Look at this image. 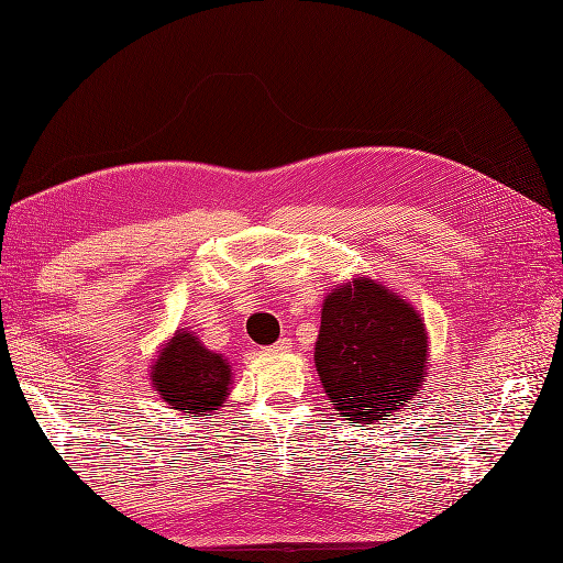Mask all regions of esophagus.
I'll use <instances>...</instances> for the list:
<instances>
[{"instance_id": "34e87169", "label": "esophagus", "mask_w": 563, "mask_h": 563, "mask_svg": "<svg viewBox=\"0 0 563 563\" xmlns=\"http://www.w3.org/2000/svg\"><path fill=\"white\" fill-rule=\"evenodd\" d=\"M290 344H294V342H290L288 338H282L273 349H275V352H288V349H290Z\"/></svg>"}]
</instances>
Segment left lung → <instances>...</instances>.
I'll return each mask as SVG.
<instances>
[{
  "instance_id": "1",
  "label": "left lung",
  "mask_w": 563,
  "mask_h": 563,
  "mask_svg": "<svg viewBox=\"0 0 563 563\" xmlns=\"http://www.w3.org/2000/svg\"><path fill=\"white\" fill-rule=\"evenodd\" d=\"M429 331L419 309L373 277L323 298L314 365L333 410L349 423H377L410 410L429 375Z\"/></svg>"
}]
</instances>
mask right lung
<instances>
[{"mask_svg":"<svg viewBox=\"0 0 563 563\" xmlns=\"http://www.w3.org/2000/svg\"><path fill=\"white\" fill-rule=\"evenodd\" d=\"M148 377L172 410L200 417L223 407L232 386V365L188 328H179L161 344Z\"/></svg>","mask_w":563,"mask_h":563,"instance_id":"right-lung-1","label":"right lung"}]
</instances>
